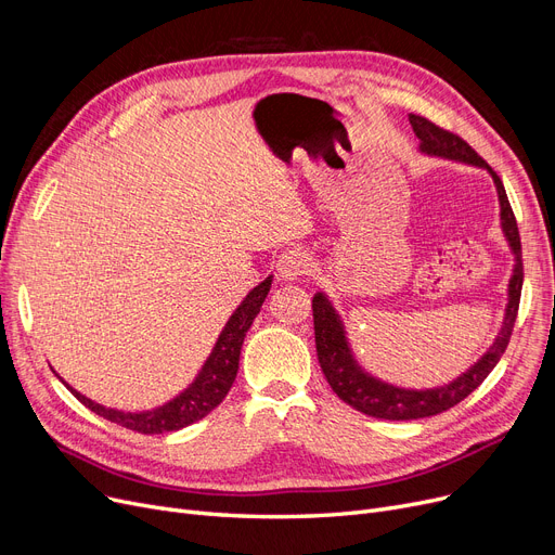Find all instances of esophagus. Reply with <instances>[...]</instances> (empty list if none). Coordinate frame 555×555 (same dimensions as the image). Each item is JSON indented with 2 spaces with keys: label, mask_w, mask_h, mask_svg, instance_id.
Segmentation results:
<instances>
[{
  "label": "esophagus",
  "mask_w": 555,
  "mask_h": 555,
  "mask_svg": "<svg viewBox=\"0 0 555 555\" xmlns=\"http://www.w3.org/2000/svg\"><path fill=\"white\" fill-rule=\"evenodd\" d=\"M310 268H312V258L301 247L285 249L276 260V272L281 276V281H297V279L306 276L310 272Z\"/></svg>",
  "instance_id": "esophagus-1"
}]
</instances>
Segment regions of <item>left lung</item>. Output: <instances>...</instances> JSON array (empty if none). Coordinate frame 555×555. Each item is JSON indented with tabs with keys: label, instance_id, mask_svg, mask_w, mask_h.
I'll list each match as a JSON object with an SVG mask.
<instances>
[{
	"label": "left lung",
	"instance_id": "obj_1",
	"mask_svg": "<svg viewBox=\"0 0 555 555\" xmlns=\"http://www.w3.org/2000/svg\"><path fill=\"white\" fill-rule=\"evenodd\" d=\"M410 124L416 137L421 139L423 153L481 166L492 175L494 186H498V195H500V207H502V229L515 254V270L508 285V306H506L502 333L488 348L486 356L475 366L465 371L461 377H456L454 383L439 389H425V391L398 389L393 385L375 380V377L362 371V366L356 362L351 353V348H348L339 314L335 312L331 301L324 297V293L314 295L312 317H314L317 358H319V364H322L328 385L346 404H351L353 410L373 418H385V421H416V418H427V416L448 412L450 406L459 404L463 398H468L486 380L488 373L498 366L500 358L504 356L506 346L511 341L513 326L517 319V308H519V297H521V281H524L517 220L511 209V202L500 175L494 172L459 134L439 128L421 114H410Z\"/></svg>",
	"mask_w": 555,
	"mask_h": 555
}]
</instances>
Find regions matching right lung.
I'll use <instances>...</instances> for the list:
<instances>
[{
  "mask_svg": "<svg viewBox=\"0 0 555 555\" xmlns=\"http://www.w3.org/2000/svg\"><path fill=\"white\" fill-rule=\"evenodd\" d=\"M272 287V276H268L262 283H258L251 293L245 297V301L236 308L229 317L227 326L222 328L214 351L209 360L204 362L202 371L197 373L195 380L184 389L178 398H172L170 402L157 406L153 412H141V414H126L119 410H109V406H103L90 398H85L76 389L67 385V389L94 414L103 416L109 423H116L121 427H128L139 434H164V431H175L182 429L199 418L214 412L216 406L224 400L229 393L233 380H236L238 373V360H241V346L243 339L260 312L262 301H266L268 293Z\"/></svg>",
  "mask_w": 555,
  "mask_h": 555,
  "instance_id": "obj_1",
  "label": "right lung"
}]
</instances>
